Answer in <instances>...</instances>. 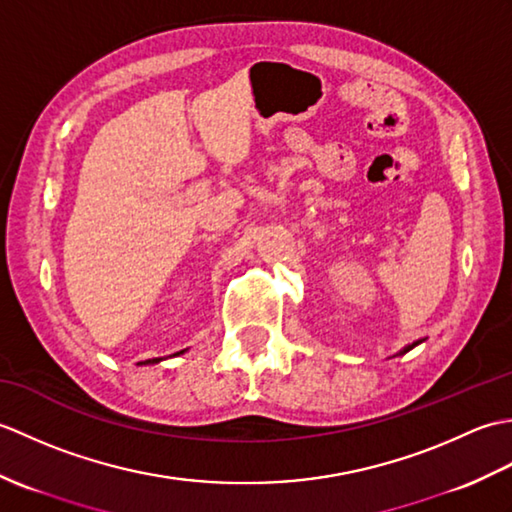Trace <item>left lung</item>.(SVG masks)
Returning a JSON list of instances; mask_svg holds the SVG:
<instances>
[{
	"label": "left lung",
	"mask_w": 512,
	"mask_h": 512,
	"mask_svg": "<svg viewBox=\"0 0 512 512\" xmlns=\"http://www.w3.org/2000/svg\"><path fill=\"white\" fill-rule=\"evenodd\" d=\"M416 345H418V343H413V345H409V347H405V350H402V352H400V354H405V352H409V350H411V347H416Z\"/></svg>",
	"instance_id": "left-lung-1"
}]
</instances>
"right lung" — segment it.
Segmentation results:
<instances>
[{"label":"right lung","instance_id":"1","mask_svg":"<svg viewBox=\"0 0 512 512\" xmlns=\"http://www.w3.org/2000/svg\"><path fill=\"white\" fill-rule=\"evenodd\" d=\"M178 354H182V352H178ZM160 361V358H154V361H145V363H158ZM140 365H143V363H140Z\"/></svg>","mask_w":512,"mask_h":512}]
</instances>
